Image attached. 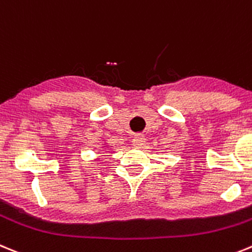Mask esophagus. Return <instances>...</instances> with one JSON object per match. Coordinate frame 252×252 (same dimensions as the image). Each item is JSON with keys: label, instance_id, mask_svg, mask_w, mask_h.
<instances>
[{"label": "esophagus", "instance_id": "34e87169", "mask_svg": "<svg viewBox=\"0 0 252 252\" xmlns=\"http://www.w3.org/2000/svg\"><path fill=\"white\" fill-rule=\"evenodd\" d=\"M144 143H146V137L143 134H137L133 138V146L137 147V148H140Z\"/></svg>", "mask_w": 252, "mask_h": 252}]
</instances>
